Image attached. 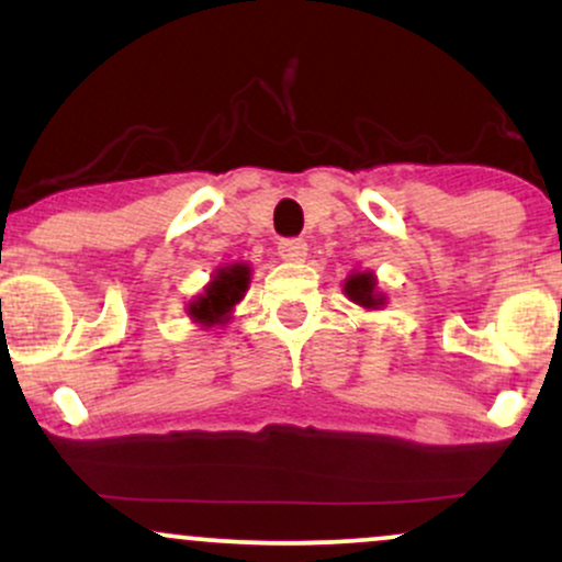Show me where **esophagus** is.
<instances>
[{"mask_svg":"<svg viewBox=\"0 0 562 562\" xmlns=\"http://www.w3.org/2000/svg\"><path fill=\"white\" fill-rule=\"evenodd\" d=\"M306 250V243L299 240V237H285V240L277 243V254H280L282 261H303Z\"/></svg>","mask_w":562,"mask_h":562,"instance_id":"obj_1","label":"esophagus"}]
</instances>
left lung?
Here are the masks:
<instances>
[{"label":"left lung","mask_w":562,"mask_h":562,"mask_svg":"<svg viewBox=\"0 0 562 562\" xmlns=\"http://www.w3.org/2000/svg\"><path fill=\"white\" fill-rule=\"evenodd\" d=\"M344 293L353 303H359V306H364V308L385 306V295L378 293V280L372 272H353L346 280Z\"/></svg>","instance_id":"8db88e82"}]
</instances>
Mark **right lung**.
Segmentation results:
<instances>
[{
    "instance_id": "1",
    "label": "right lung",
    "mask_w": 562,
    "mask_h": 562,
    "mask_svg": "<svg viewBox=\"0 0 562 562\" xmlns=\"http://www.w3.org/2000/svg\"><path fill=\"white\" fill-rule=\"evenodd\" d=\"M250 285V267L248 263H229V267L216 269L211 274V282L203 288V293L187 306L192 322L203 327L224 325L229 319L235 303L243 301L245 290Z\"/></svg>"
}]
</instances>
